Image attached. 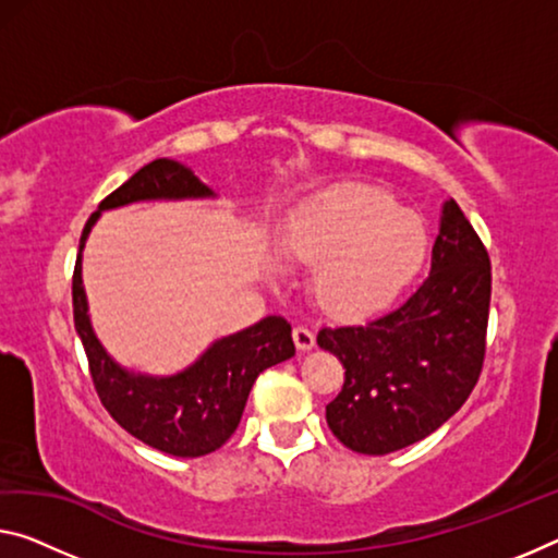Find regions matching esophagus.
Returning <instances> with one entry per match:
<instances>
[{
    "mask_svg": "<svg viewBox=\"0 0 558 558\" xmlns=\"http://www.w3.org/2000/svg\"><path fill=\"white\" fill-rule=\"evenodd\" d=\"M291 337H294V344L299 351H308L314 344H316V337L312 329L306 327H294V331H291Z\"/></svg>",
    "mask_w": 558,
    "mask_h": 558,
    "instance_id": "34e87169",
    "label": "esophagus"
}]
</instances>
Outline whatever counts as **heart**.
Wrapping results in <instances>:
<instances>
[{"mask_svg":"<svg viewBox=\"0 0 558 558\" xmlns=\"http://www.w3.org/2000/svg\"><path fill=\"white\" fill-rule=\"evenodd\" d=\"M422 219L393 207L391 196L351 184L291 217L277 256L291 267H316L314 296L324 312L364 319L387 308L422 269Z\"/></svg>","mask_w":558,"mask_h":558,"instance_id":"b5f03b06","label":"heart"}]
</instances>
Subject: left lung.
Masks as SVG:
<instances>
[{
	"label": "left lung",
	"mask_w": 558,
	"mask_h": 558,
	"mask_svg": "<svg viewBox=\"0 0 558 558\" xmlns=\"http://www.w3.org/2000/svg\"><path fill=\"white\" fill-rule=\"evenodd\" d=\"M492 262L459 204L444 202L432 271L391 314L324 327L316 344L344 366L327 424L347 449L381 457L426 439L476 387L486 354Z\"/></svg>",
	"instance_id": "8db88e82"
}]
</instances>
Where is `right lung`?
<instances>
[{"instance_id": "obj_1", "label": "right lung", "mask_w": 558, "mask_h": 558, "mask_svg": "<svg viewBox=\"0 0 558 558\" xmlns=\"http://www.w3.org/2000/svg\"><path fill=\"white\" fill-rule=\"evenodd\" d=\"M214 196L190 167L174 159H154L111 192L84 225L74 264V329L89 359V374L101 404L114 422L151 449L194 459L217 451L236 432L256 376L294 356L291 327L284 316H267L254 327L229 333L184 372L149 376L119 366L101 347L89 322L82 287V250L99 214L134 202L207 199Z\"/></svg>"}]
</instances>
